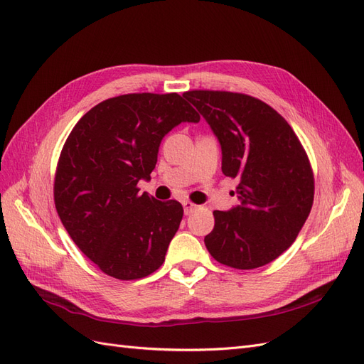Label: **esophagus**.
<instances>
[{
  "instance_id": "1",
  "label": "esophagus",
  "mask_w": 364,
  "mask_h": 364,
  "mask_svg": "<svg viewBox=\"0 0 364 364\" xmlns=\"http://www.w3.org/2000/svg\"><path fill=\"white\" fill-rule=\"evenodd\" d=\"M182 205H183V213H185V215H188V214H191L194 209L197 208V205H194L193 202H190V200H183L182 202Z\"/></svg>"
}]
</instances>
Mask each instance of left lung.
<instances>
[{
    "instance_id": "left-lung-1",
    "label": "left lung",
    "mask_w": 364,
    "mask_h": 364,
    "mask_svg": "<svg viewBox=\"0 0 364 364\" xmlns=\"http://www.w3.org/2000/svg\"><path fill=\"white\" fill-rule=\"evenodd\" d=\"M183 97L206 119L222 147V171L238 179V203L214 211L205 237L213 258L249 270L287 250L311 211L314 178L290 124L255 97L188 91Z\"/></svg>"
}]
</instances>
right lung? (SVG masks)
Instances as JSON below:
<instances>
[{
	"label": "right lung",
	"mask_w": 364,
	"mask_h": 364,
	"mask_svg": "<svg viewBox=\"0 0 364 364\" xmlns=\"http://www.w3.org/2000/svg\"><path fill=\"white\" fill-rule=\"evenodd\" d=\"M200 117L179 94H126L94 106L62 149L54 203L67 232L109 277H149L165 259L183 208L139 194L162 138Z\"/></svg>",
	"instance_id": "1"
}]
</instances>
